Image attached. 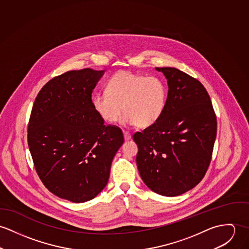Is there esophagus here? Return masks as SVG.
<instances>
[{
    "instance_id": "obj_1",
    "label": "esophagus",
    "mask_w": 249,
    "mask_h": 249,
    "mask_svg": "<svg viewBox=\"0 0 249 249\" xmlns=\"http://www.w3.org/2000/svg\"><path fill=\"white\" fill-rule=\"evenodd\" d=\"M123 135H124V139H125V140H129V139L132 138V135H131L129 132L124 131V132H123Z\"/></svg>"
}]
</instances>
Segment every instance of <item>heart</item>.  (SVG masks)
<instances>
[{
	"label": "heart",
	"mask_w": 249,
	"mask_h": 249,
	"mask_svg": "<svg viewBox=\"0 0 249 249\" xmlns=\"http://www.w3.org/2000/svg\"><path fill=\"white\" fill-rule=\"evenodd\" d=\"M166 100L167 87L161 78L119 71L109 80L106 91L92 96L91 105L106 123L116 122L124 111L125 123L146 128L161 117Z\"/></svg>",
	"instance_id": "1"
}]
</instances>
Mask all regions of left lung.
Masks as SVG:
<instances>
[{
    "instance_id": "obj_1",
    "label": "left lung",
    "mask_w": 249,
    "mask_h": 249,
    "mask_svg": "<svg viewBox=\"0 0 249 249\" xmlns=\"http://www.w3.org/2000/svg\"><path fill=\"white\" fill-rule=\"evenodd\" d=\"M165 75L168 96L161 117L134 134L137 164L154 192L175 196L189 191L205 176L217 136L210 96L198 80L175 68H157Z\"/></svg>"
}]
</instances>
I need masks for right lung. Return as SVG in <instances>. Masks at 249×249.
<instances>
[{
	"mask_svg": "<svg viewBox=\"0 0 249 249\" xmlns=\"http://www.w3.org/2000/svg\"><path fill=\"white\" fill-rule=\"evenodd\" d=\"M103 73L84 69L55 76L39 91L28 121V148L41 181L72 202L88 201L103 190L124 142L121 129L106 126L91 105Z\"/></svg>",
	"mask_w": 249,
	"mask_h": 249,
	"instance_id": "1",
	"label": "right lung"
}]
</instances>
